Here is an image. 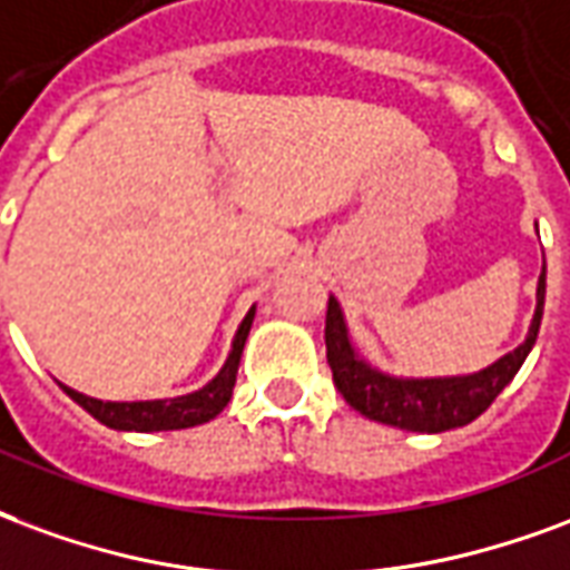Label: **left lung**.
<instances>
[{"mask_svg": "<svg viewBox=\"0 0 570 570\" xmlns=\"http://www.w3.org/2000/svg\"><path fill=\"white\" fill-rule=\"evenodd\" d=\"M543 294H547V267L541 269V279H538V306H534L529 336L513 352H507L504 358L464 376H425V380L392 376V373L376 371L367 358H361L352 346L343 309L336 297H331L325 318V346L334 385L352 410H358L361 416L382 422V425L422 431V434H440L450 428L468 425L492 406L498 394L504 392V385H510V380L519 373L522 361L529 358L541 331Z\"/></svg>", "mask_w": 570, "mask_h": 570, "instance_id": "1", "label": "left lung"}]
</instances>
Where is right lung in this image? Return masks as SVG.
I'll use <instances>...</instances> for the list:
<instances>
[{
    "instance_id": "add662e5",
    "label": "right lung",
    "mask_w": 570,
    "mask_h": 570,
    "mask_svg": "<svg viewBox=\"0 0 570 570\" xmlns=\"http://www.w3.org/2000/svg\"><path fill=\"white\" fill-rule=\"evenodd\" d=\"M255 322V306L245 313L243 325L236 331L230 355L224 361V367L212 382H206L203 389L190 394H178V397H164V401H97L87 394L75 392L69 385H63L66 394L72 397L75 404L85 406L90 416L102 422V425L115 428V431H178V428H194L209 422L222 413L227 401L234 397L236 371H239V358H243L245 340Z\"/></svg>"
}]
</instances>
